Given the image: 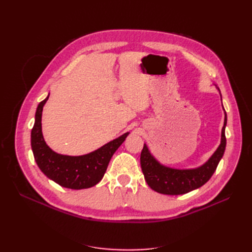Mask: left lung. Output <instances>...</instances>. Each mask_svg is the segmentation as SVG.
<instances>
[{
  "mask_svg": "<svg viewBox=\"0 0 252 252\" xmlns=\"http://www.w3.org/2000/svg\"><path fill=\"white\" fill-rule=\"evenodd\" d=\"M224 109V108H223ZM225 110V109H224ZM227 116L225 112L224 126L220 135V144L207 162L197 168L192 169H175L162 165L150 154L146 144H144L141 152V167L148 186L155 191L163 194L178 195L192 191L200 188L215 173L217 167L223 158L226 148L225 127Z\"/></svg>",
  "mask_w": 252,
  "mask_h": 252,
  "instance_id": "8db88e82",
  "label": "left lung"
}]
</instances>
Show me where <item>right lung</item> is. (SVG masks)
Masks as SVG:
<instances>
[{"instance_id":"right-lung-1","label":"right lung","mask_w":252,"mask_h":252,"mask_svg":"<svg viewBox=\"0 0 252 252\" xmlns=\"http://www.w3.org/2000/svg\"><path fill=\"white\" fill-rule=\"evenodd\" d=\"M48 97L37 105L32 130V148L37 166L48 179L65 188L85 189L96 185L103 179L111 157L129 132L87 155L71 157L57 154L49 148L42 133V111Z\"/></svg>"}]
</instances>
